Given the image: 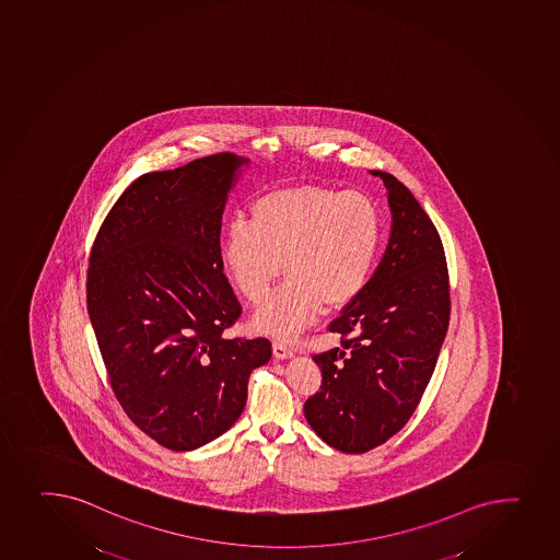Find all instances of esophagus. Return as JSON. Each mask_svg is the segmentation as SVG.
<instances>
[{"instance_id": "obj_1", "label": "esophagus", "mask_w": 560, "mask_h": 560, "mask_svg": "<svg viewBox=\"0 0 560 560\" xmlns=\"http://www.w3.org/2000/svg\"><path fill=\"white\" fill-rule=\"evenodd\" d=\"M272 353L278 360H285V358L293 355V348L282 341H272Z\"/></svg>"}]
</instances>
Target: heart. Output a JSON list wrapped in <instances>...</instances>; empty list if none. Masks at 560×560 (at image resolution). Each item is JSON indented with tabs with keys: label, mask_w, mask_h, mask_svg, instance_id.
<instances>
[{
	"label": "heart",
	"mask_w": 560,
	"mask_h": 560,
	"mask_svg": "<svg viewBox=\"0 0 560 560\" xmlns=\"http://www.w3.org/2000/svg\"><path fill=\"white\" fill-rule=\"evenodd\" d=\"M383 243V213L371 195L318 186L259 197L253 221L236 219L221 259L250 306H261L283 272L288 283L254 318L259 331L291 339L323 312L365 291Z\"/></svg>",
	"instance_id": "heart-1"
}]
</instances>
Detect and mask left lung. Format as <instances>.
I'll use <instances>...</instances> for the list:
<instances>
[{
  "mask_svg": "<svg viewBox=\"0 0 560 560\" xmlns=\"http://www.w3.org/2000/svg\"><path fill=\"white\" fill-rule=\"evenodd\" d=\"M372 175L389 191V245L360 299L328 324L341 347L313 353L323 382L304 404L313 431L342 454H365L407 424L435 371L452 306L435 224L400 180Z\"/></svg>",
  "mask_w": 560,
  "mask_h": 560,
  "instance_id": "1",
  "label": "left lung"
}]
</instances>
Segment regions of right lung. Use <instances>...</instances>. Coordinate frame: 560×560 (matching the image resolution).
<instances>
[{"instance_id": "right-lung-1", "label": "right lung", "mask_w": 560, "mask_h": 560, "mask_svg": "<svg viewBox=\"0 0 560 560\" xmlns=\"http://www.w3.org/2000/svg\"><path fill=\"white\" fill-rule=\"evenodd\" d=\"M219 153L130 184L90 250L86 307L114 396L160 446L186 452L223 435L271 360L266 337L224 331L242 317L221 259V218L236 170Z\"/></svg>"}]
</instances>
